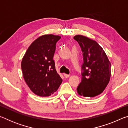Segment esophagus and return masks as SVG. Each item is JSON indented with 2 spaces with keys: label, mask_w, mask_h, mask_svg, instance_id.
Returning a JSON list of instances; mask_svg holds the SVG:
<instances>
[{
  "label": "esophagus",
  "mask_w": 128,
  "mask_h": 128,
  "mask_svg": "<svg viewBox=\"0 0 128 128\" xmlns=\"http://www.w3.org/2000/svg\"><path fill=\"white\" fill-rule=\"evenodd\" d=\"M64 77L66 78H68L69 76H70V75L69 74H64Z\"/></svg>",
  "instance_id": "34e87169"
}]
</instances>
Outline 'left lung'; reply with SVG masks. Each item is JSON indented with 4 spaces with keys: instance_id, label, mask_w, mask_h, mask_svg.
<instances>
[{
    "instance_id": "left-lung-1",
    "label": "left lung",
    "mask_w": 128,
    "mask_h": 128,
    "mask_svg": "<svg viewBox=\"0 0 128 128\" xmlns=\"http://www.w3.org/2000/svg\"><path fill=\"white\" fill-rule=\"evenodd\" d=\"M74 39L83 54L82 80L77 88L81 96L94 97L104 90L111 77V62L104 51L96 41L82 35Z\"/></svg>"
}]
</instances>
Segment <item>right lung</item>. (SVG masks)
<instances>
[{"instance_id": "add662e5", "label": "right lung", "mask_w": 128, "mask_h": 128, "mask_svg": "<svg viewBox=\"0 0 128 128\" xmlns=\"http://www.w3.org/2000/svg\"><path fill=\"white\" fill-rule=\"evenodd\" d=\"M59 36L45 34L30 45L22 59L23 77L30 89L40 96H48L62 81L56 72L53 57Z\"/></svg>"}]
</instances>
